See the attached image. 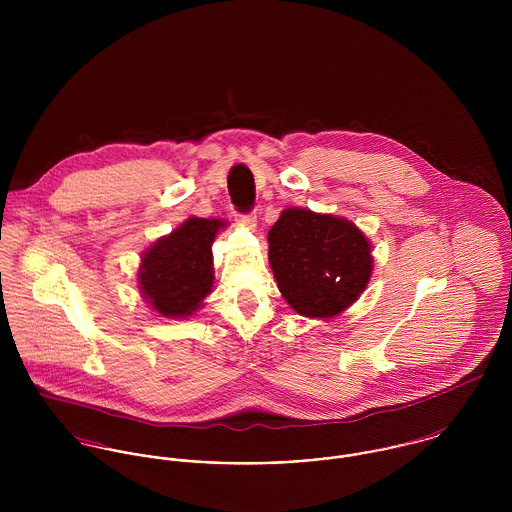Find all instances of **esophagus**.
Segmentation results:
<instances>
[{
  "label": "esophagus",
  "mask_w": 512,
  "mask_h": 512,
  "mask_svg": "<svg viewBox=\"0 0 512 512\" xmlns=\"http://www.w3.org/2000/svg\"><path fill=\"white\" fill-rule=\"evenodd\" d=\"M236 220H238V224H242V226H246L250 230H254L256 224H258L256 213H236Z\"/></svg>",
  "instance_id": "esophagus-1"
}]
</instances>
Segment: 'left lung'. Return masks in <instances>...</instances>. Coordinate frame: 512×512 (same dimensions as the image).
<instances>
[{
    "instance_id": "8db88e82",
    "label": "left lung",
    "mask_w": 512,
    "mask_h": 512,
    "mask_svg": "<svg viewBox=\"0 0 512 512\" xmlns=\"http://www.w3.org/2000/svg\"><path fill=\"white\" fill-rule=\"evenodd\" d=\"M268 242L278 288L299 315L335 317L370 280L372 246L351 220L292 207L270 228Z\"/></svg>"
}]
</instances>
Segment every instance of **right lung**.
<instances>
[{"label": "right lung", "instance_id": "add662e5", "mask_svg": "<svg viewBox=\"0 0 512 512\" xmlns=\"http://www.w3.org/2000/svg\"><path fill=\"white\" fill-rule=\"evenodd\" d=\"M224 224L219 219L191 217L147 248L138 284L151 309L179 319L203 305L215 282L211 246Z\"/></svg>", "mask_w": 512, "mask_h": 512}]
</instances>
